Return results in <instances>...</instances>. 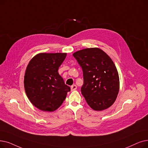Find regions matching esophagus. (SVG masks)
Returning <instances> with one entry per match:
<instances>
[{
    "label": "esophagus",
    "instance_id": "esophagus-1",
    "mask_svg": "<svg viewBox=\"0 0 148 148\" xmlns=\"http://www.w3.org/2000/svg\"><path fill=\"white\" fill-rule=\"evenodd\" d=\"M77 86L75 85H74L71 86V91H75V90L77 89Z\"/></svg>",
    "mask_w": 148,
    "mask_h": 148
}]
</instances>
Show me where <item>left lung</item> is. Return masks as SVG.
Masks as SVG:
<instances>
[{
    "label": "left lung",
    "instance_id": "8db88e82",
    "mask_svg": "<svg viewBox=\"0 0 148 148\" xmlns=\"http://www.w3.org/2000/svg\"><path fill=\"white\" fill-rule=\"evenodd\" d=\"M73 56L83 71L81 92L88 105L95 111L110 107L119 91V77L111 59L97 48L77 51Z\"/></svg>",
    "mask_w": 148,
    "mask_h": 148
}]
</instances>
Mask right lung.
I'll list each match as a JSON object with an SVG mask.
<instances>
[{"label":"right lung","mask_w":148,"mask_h":148,"mask_svg":"<svg viewBox=\"0 0 148 148\" xmlns=\"http://www.w3.org/2000/svg\"><path fill=\"white\" fill-rule=\"evenodd\" d=\"M66 53H40L27 66L24 86L31 103L40 110L53 112L66 99L70 87L58 73Z\"/></svg>","instance_id":"add662e5"}]
</instances>
